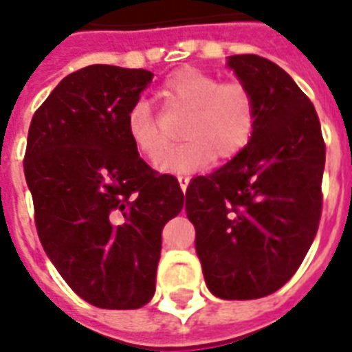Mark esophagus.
<instances>
[{"label":"esophagus","mask_w":352,"mask_h":352,"mask_svg":"<svg viewBox=\"0 0 352 352\" xmlns=\"http://www.w3.org/2000/svg\"><path fill=\"white\" fill-rule=\"evenodd\" d=\"M177 179H179V186L182 188V192H186L188 184H190V177H188V175H179V177H177Z\"/></svg>","instance_id":"34e87169"}]
</instances>
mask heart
<instances>
[{"label": "heart", "mask_w": 352, "mask_h": 352, "mask_svg": "<svg viewBox=\"0 0 352 352\" xmlns=\"http://www.w3.org/2000/svg\"><path fill=\"white\" fill-rule=\"evenodd\" d=\"M160 95L168 109H186L181 124L184 137L175 148H166L160 118L148 102H135L126 117L127 137L157 168L171 173H190L212 164L215 155L230 160L250 144L257 126V100L243 80H225L197 67H182L162 84Z\"/></svg>", "instance_id": "heart-1"}]
</instances>
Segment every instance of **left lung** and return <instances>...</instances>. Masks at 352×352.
Returning <instances> with one entry per match:
<instances>
[{"label":"left lung","mask_w":352,"mask_h":352,"mask_svg":"<svg viewBox=\"0 0 352 352\" xmlns=\"http://www.w3.org/2000/svg\"><path fill=\"white\" fill-rule=\"evenodd\" d=\"M228 67L256 95V131L230 162L190 182L186 214L210 292L257 300L294 276L316 237L325 142L312 102L279 65L235 54Z\"/></svg>","instance_id":"obj_1"}]
</instances>
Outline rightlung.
Masks as SVG:
<instances>
[{"label": "right lung", "instance_id": "right-lung-1", "mask_svg": "<svg viewBox=\"0 0 352 352\" xmlns=\"http://www.w3.org/2000/svg\"><path fill=\"white\" fill-rule=\"evenodd\" d=\"M153 73L89 65L54 87L30 120L25 179L43 250L65 283L100 309L155 294L162 228L184 206L173 175L151 170L126 117Z\"/></svg>", "mask_w": 352, "mask_h": 352}]
</instances>
